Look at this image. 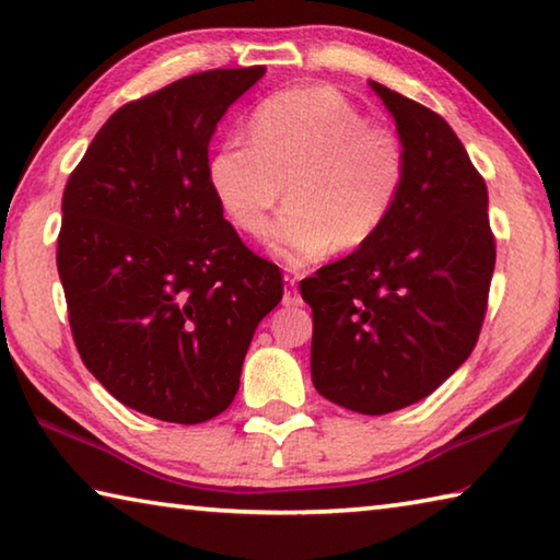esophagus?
<instances>
[{
    "instance_id": "esophagus-1",
    "label": "esophagus",
    "mask_w": 560,
    "mask_h": 560,
    "mask_svg": "<svg viewBox=\"0 0 560 560\" xmlns=\"http://www.w3.org/2000/svg\"><path fill=\"white\" fill-rule=\"evenodd\" d=\"M299 277H287V291H283V303L287 306H301V296L296 293Z\"/></svg>"
}]
</instances>
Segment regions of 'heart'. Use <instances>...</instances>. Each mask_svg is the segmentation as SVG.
<instances>
[{"label": "heart", "mask_w": 560, "mask_h": 560, "mask_svg": "<svg viewBox=\"0 0 560 560\" xmlns=\"http://www.w3.org/2000/svg\"><path fill=\"white\" fill-rule=\"evenodd\" d=\"M210 183L236 230L254 240L269 234L287 187L291 205L273 226L271 252L303 267L381 234L407 183V145L336 89H289L254 108L249 140L214 150Z\"/></svg>", "instance_id": "1"}]
</instances>
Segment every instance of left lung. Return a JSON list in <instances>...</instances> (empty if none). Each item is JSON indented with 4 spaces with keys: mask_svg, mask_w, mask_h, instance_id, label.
Masks as SVG:
<instances>
[{
    "mask_svg": "<svg viewBox=\"0 0 560 560\" xmlns=\"http://www.w3.org/2000/svg\"><path fill=\"white\" fill-rule=\"evenodd\" d=\"M407 145L400 202L373 242L299 283L314 311L311 377L360 415L402 410L477 346L497 244L489 195L447 120L371 81Z\"/></svg>",
    "mask_w": 560,
    "mask_h": 560,
    "instance_id": "8db88e82",
    "label": "left lung"
}]
</instances>
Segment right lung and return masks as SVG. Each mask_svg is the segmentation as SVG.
I'll use <instances>...</instances> for the list:
<instances>
[{
	"label": "right lung",
	"instance_id": "add662e5",
	"mask_svg": "<svg viewBox=\"0 0 560 560\" xmlns=\"http://www.w3.org/2000/svg\"><path fill=\"white\" fill-rule=\"evenodd\" d=\"M264 66L192 73L106 120L69 177L56 249L83 365L132 410L197 424L240 390L259 320L283 296L210 183V140Z\"/></svg>",
	"mask_w": 560,
	"mask_h": 560
}]
</instances>
